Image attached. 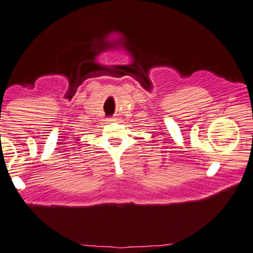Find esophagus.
Segmentation results:
<instances>
[{
	"label": "esophagus",
	"mask_w": 253,
	"mask_h": 253,
	"mask_svg": "<svg viewBox=\"0 0 253 253\" xmlns=\"http://www.w3.org/2000/svg\"><path fill=\"white\" fill-rule=\"evenodd\" d=\"M107 120L109 121V123H114V121H117V118H113V117H112V118H108Z\"/></svg>",
	"instance_id": "obj_1"
}]
</instances>
